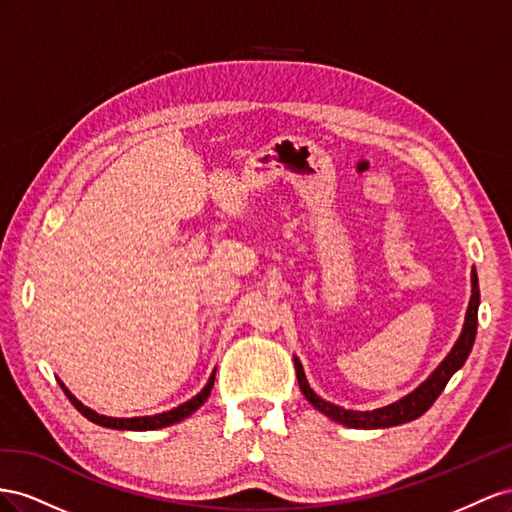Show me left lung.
<instances>
[{
    "label": "left lung",
    "instance_id": "8db88e82",
    "mask_svg": "<svg viewBox=\"0 0 512 512\" xmlns=\"http://www.w3.org/2000/svg\"><path fill=\"white\" fill-rule=\"evenodd\" d=\"M478 302H480V291H478V276L476 270H472V298H470V306H467L465 313V326L459 341L452 347V352L444 358V362L437 367L427 382H422L414 392L407 394L401 401L379 407V410L373 412H356V410H345L341 405H334L326 399H321L319 394H315L306 382L302 364L298 358H294L296 364V375H298V384L300 390L309 403L321 414H326L328 418L341 422L345 427L352 429H384V427H394V425H403V422L416 420L418 416L425 414L429 407L435 403V399L440 397L442 390L446 388L448 379L455 375V371H459L463 367V362L467 360L472 352V345L476 339V326H478Z\"/></svg>",
    "mask_w": 512,
    "mask_h": 512
}]
</instances>
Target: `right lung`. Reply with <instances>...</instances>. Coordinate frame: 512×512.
<instances>
[{
    "label": "right lung",
    "instance_id": "add662e5",
    "mask_svg": "<svg viewBox=\"0 0 512 512\" xmlns=\"http://www.w3.org/2000/svg\"><path fill=\"white\" fill-rule=\"evenodd\" d=\"M214 375L216 371L212 373V377L208 379V384L203 386V390L199 394H195V397L191 401H186L178 407H173L171 412H163V414H156V416H139V418H111V416H102V414H96L94 410H90V407H85L81 401H77L72 394L66 390V386L62 384L66 397L70 399V403L77 407V410L87 418L96 422V425L100 427H109V429H126V431H150V429H163V427H169L173 425V422H180L184 418L191 416L197 407H201L203 403H206V399L210 397V390L214 386Z\"/></svg>",
    "mask_w": 512,
    "mask_h": 512
}]
</instances>
